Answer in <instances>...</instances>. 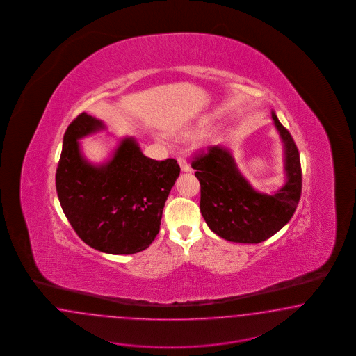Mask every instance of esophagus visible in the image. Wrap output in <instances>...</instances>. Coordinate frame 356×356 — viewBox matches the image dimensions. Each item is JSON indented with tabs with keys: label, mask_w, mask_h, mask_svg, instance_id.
Returning a JSON list of instances; mask_svg holds the SVG:
<instances>
[{
	"label": "esophagus",
	"mask_w": 356,
	"mask_h": 356,
	"mask_svg": "<svg viewBox=\"0 0 356 356\" xmlns=\"http://www.w3.org/2000/svg\"><path fill=\"white\" fill-rule=\"evenodd\" d=\"M177 163H179V165H180V168H181L183 172H189V171H191V165H189L188 162H186L184 158H181V156L177 158Z\"/></svg>",
	"instance_id": "esophagus-1"
}]
</instances>
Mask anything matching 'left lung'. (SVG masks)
<instances>
[{
  "label": "left lung",
  "instance_id": "1",
  "mask_svg": "<svg viewBox=\"0 0 356 356\" xmlns=\"http://www.w3.org/2000/svg\"><path fill=\"white\" fill-rule=\"evenodd\" d=\"M271 118L284 143L287 181L278 192H256L238 172L231 152L222 146L197 151L192 161L201 184V214L210 229L234 243L257 244L289 223L302 195V165L290 131L273 112Z\"/></svg>",
  "mask_w": 356,
  "mask_h": 356
}]
</instances>
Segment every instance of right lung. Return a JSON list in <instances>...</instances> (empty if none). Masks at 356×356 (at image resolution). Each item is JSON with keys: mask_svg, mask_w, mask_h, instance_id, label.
<instances>
[{"mask_svg": "<svg viewBox=\"0 0 356 356\" xmlns=\"http://www.w3.org/2000/svg\"><path fill=\"white\" fill-rule=\"evenodd\" d=\"M103 128L86 112L70 122L56 171L57 195L87 245L109 254L138 253L159 234L163 207L180 167L172 158L145 156L133 138L122 140L106 164H90L78 140Z\"/></svg>", "mask_w": 356, "mask_h": 356, "instance_id": "1", "label": "right lung"}]
</instances>
